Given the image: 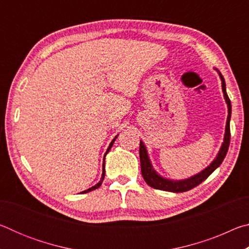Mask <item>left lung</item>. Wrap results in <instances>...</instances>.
Masks as SVG:
<instances>
[{
  "instance_id": "left-lung-1",
  "label": "left lung",
  "mask_w": 249,
  "mask_h": 249,
  "mask_svg": "<svg viewBox=\"0 0 249 249\" xmlns=\"http://www.w3.org/2000/svg\"><path fill=\"white\" fill-rule=\"evenodd\" d=\"M220 79L222 81V91L223 95H224L225 102L227 104V120L225 125V134L224 138H223V142L221 145V148L218 150L216 157L213 159V161L210 163L208 167H205L203 170L200 171L199 174L191 176L190 178L187 179H181V180H175V179H168L159 175L157 171L155 170L153 163L150 161L148 151H147L146 146L144 142L141 141L140 144V158H141V168H142V178L146 181V183L149 187L154 189H158V190L162 191H169V192H185L188 190H191L192 188L199 185L201 182L208 178V177L212 174V172L216 169L217 167H220L223 160H224L225 156L227 154L230 146V140H231V133H230V121H231V100L229 99V95L226 93V84L224 81V78L220 73V71H217Z\"/></svg>"
}]
</instances>
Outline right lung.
<instances>
[{
    "label": "right lung",
    "mask_w": 249,
    "mask_h": 249,
    "mask_svg": "<svg viewBox=\"0 0 249 249\" xmlns=\"http://www.w3.org/2000/svg\"><path fill=\"white\" fill-rule=\"evenodd\" d=\"M117 136H119V135H116V136L113 138V141L111 142V144H109V146L107 147V153H105V155H104V159H105V156H107V154L108 153L109 151V149L112 148V146H113V144H114V142H115V140L117 138ZM104 176H105V162H103V165H102V176H101V179H100V181L96 184H94L93 187H91V188H89L88 189V190H84V191H82V192H80V193H87V192H90V191H93V190H95V189H98V188H100L101 187V184H102V182H103V180H104Z\"/></svg>",
    "instance_id": "add662e5"
}]
</instances>
